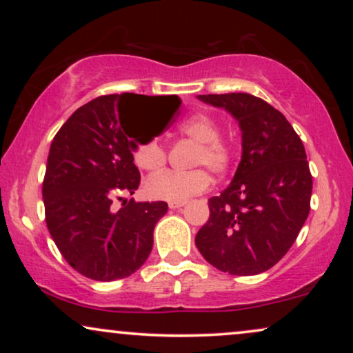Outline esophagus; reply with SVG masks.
Returning a JSON list of instances; mask_svg holds the SVG:
<instances>
[{"label":"esophagus","instance_id":"34e87169","mask_svg":"<svg viewBox=\"0 0 353 353\" xmlns=\"http://www.w3.org/2000/svg\"><path fill=\"white\" fill-rule=\"evenodd\" d=\"M185 204H186V201H178V202H170L168 207H170V209H180V207H183Z\"/></svg>","mask_w":353,"mask_h":353}]
</instances>
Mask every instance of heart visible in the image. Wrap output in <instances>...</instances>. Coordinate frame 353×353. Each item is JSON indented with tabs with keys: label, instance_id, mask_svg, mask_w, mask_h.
<instances>
[{
	"label": "heart",
	"instance_id": "b5f03b06",
	"mask_svg": "<svg viewBox=\"0 0 353 353\" xmlns=\"http://www.w3.org/2000/svg\"><path fill=\"white\" fill-rule=\"evenodd\" d=\"M180 133L197 143L192 156V167H207L214 175H223L233 163V148L221 139V125L209 114L191 115L180 123ZM133 161L138 168L156 172L167 161V151L156 137L143 139L133 149ZM210 185V176L204 168L188 172L165 170L148 178L144 191L151 199L178 202L199 194Z\"/></svg>",
	"mask_w": 353,
	"mask_h": 353
}]
</instances>
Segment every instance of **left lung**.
<instances>
[{
    "label": "left lung",
    "mask_w": 353,
    "mask_h": 353,
    "mask_svg": "<svg viewBox=\"0 0 353 353\" xmlns=\"http://www.w3.org/2000/svg\"><path fill=\"white\" fill-rule=\"evenodd\" d=\"M197 98L238 120L243 156L230 186L209 199L210 216L196 234V245L220 272L263 273L291 249L310 212L305 148L286 117L257 96Z\"/></svg>",
    "instance_id": "obj_1"
}]
</instances>
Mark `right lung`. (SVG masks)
<instances>
[{
	"label": "right lung",
	"mask_w": 353,
	"mask_h": 353,
	"mask_svg": "<svg viewBox=\"0 0 353 353\" xmlns=\"http://www.w3.org/2000/svg\"><path fill=\"white\" fill-rule=\"evenodd\" d=\"M143 102L150 105L141 113ZM180 104L173 94L99 96L77 109L56 133L43 202L51 238L75 272L96 281H114L146 262L154 226L167 214V202L130 199L120 210L113 202L133 194L141 181L133 163L134 141H143L134 134L138 110L152 114L172 105L167 125Z\"/></svg>",
	"instance_id": "1"
}]
</instances>
